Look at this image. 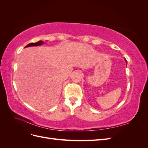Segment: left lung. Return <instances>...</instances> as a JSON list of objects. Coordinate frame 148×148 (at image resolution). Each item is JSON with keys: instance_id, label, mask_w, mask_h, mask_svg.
<instances>
[{"instance_id": "1", "label": "left lung", "mask_w": 148, "mask_h": 148, "mask_svg": "<svg viewBox=\"0 0 148 148\" xmlns=\"http://www.w3.org/2000/svg\"><path fill=\"white\" fill-rule=\"evenodd\" d=\"M124 60H125V62H126V64H127V60L125 59H124Z\"/></svg>"}]
</instances>
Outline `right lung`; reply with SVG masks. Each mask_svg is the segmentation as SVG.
<instances>
[{
    "mask_svg": "<svg viewBox=\"0 0 148 148\" xmlns=\"http://www.w3.org/2000/svg\"><path fill=\"white\" fill-rule=\"evenodd\" d=\"M44 43V41H39L37 42H32V43H29L28 44L27 46H26L25 47H31V46H41Z\"/></svg>",
    "mask_w": 148,
    "mask_h": 148,
    "instance_id": "obj_1",
    "label": "right lung"
}]
</instances>
